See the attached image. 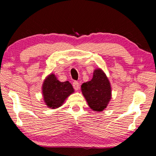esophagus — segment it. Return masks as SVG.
Masks as SVG:
<instances>
[{
    "instance_id": "1",
    "label": "esophagus",
    "mask_w": 156,
    "mask_h": 156,
    "mask_svg": "<svg viewBox=\"0 0 156 156\" xmlns=\"http://www.w3.org/2000/svg\"><path fill=\"white\" fill-rule=\"evenodd\" d=\"M73 87L75 90H79V89H80V84H79L78 82L74 81V82H73Z\"/></svg>"
}]
</instances>
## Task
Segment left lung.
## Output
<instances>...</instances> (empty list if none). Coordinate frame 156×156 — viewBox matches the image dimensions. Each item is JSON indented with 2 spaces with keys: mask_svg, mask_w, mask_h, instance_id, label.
Listing matches in <instances>:
<instances>
[{
  "mask_svg": "<svg viewBox=\"0 0 156 156\" xmlns=\"http://www.w3.org/2000/svg\"><path fill=\"white\" fill-rule=\"evenodd\" d=\"M81 90L89 106L94 112L104 111L112 99L111 83L101 68L94 69L91 80L83 83Z\"/></svg>",
  "mask_w": 156,
  "mask_h": 156,
  "instance_id": "8db88e82",
  "label": "left lung"
}]
</instances>
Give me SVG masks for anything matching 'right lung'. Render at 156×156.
Masks as SVG:
<instances>
[{
    "label": "right lung",
    "instance_id": "add662e5",
    "mask_svg": "<svg viewBox=\"0 0 156 156\" xmlns=\"http://www.w3.org/2000/svg\"><path fill=\"white\" fill-rule=\"evenodd\" d=\"M74 92L69 82H59L55 74H50L44 79L42 94L44 104L48 108L55 109L62 106L68 97Z\"/></svg>",
    "mask_w": 156,
    "mask_h": 156
}]
</instances>
